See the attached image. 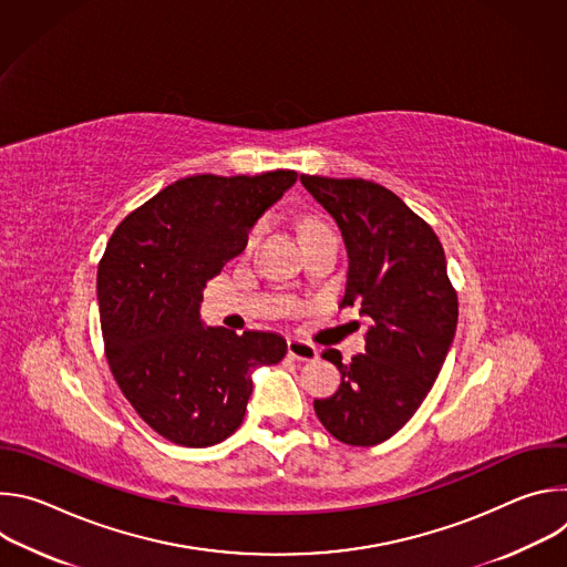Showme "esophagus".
<instances>
[{
  "instance_id": "1",
  "label": "esophagus",
  "mask_w": 567,
  "mask_h": 567,
  "mask_svg": "<svg viewBox=\"0 0 567 567\" xmlns=\"http://www.w3.org/2000/svg\"><path fill=\"white\" fill-rule=\"evenodd\" d=\"M287 352L296 361H313V359H318V348L307 343V341H300V339H289L287 341Z\"/></svg>"
}]
</instances>
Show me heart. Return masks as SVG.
Instances as JSON below:
<instances>
[{"mask_svg":"<svg viewBox=\"0 0 567 567\" xmlns=\"http://www.w3.org/2000/svg\"><path fill=\"white\" fill-rule=\"evenodd\" d=\"M316 226H322L320 221H313V219H309V221H305V226H302V230H309V228H316ZM258 233H260V228L256 226L251 233H249V239H247V245L251 247L254 241H256V237H258Z\"/></svg>","mask_w":567,"mask_h":567,"instance_id":"heart-1","label":"heart"}]
</instances>
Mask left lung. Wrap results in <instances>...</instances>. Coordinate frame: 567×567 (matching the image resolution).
<instances>
[{
  "label": "left lung",
  "mask_w": 567,
  "mask_h": 567,
  "mask_svg": "<svg viewBox=\"0 0 567 567\" xmlns=\"http://www.w3.org/2000/svg\"><path fill=\"white\" fill-rule=\"evenodd\" d=\"M302 186L339 224L350 267L341 300L368 318L365 354L343 363L339 390L313 411L339 442L374 446L417 413L457 328V293L435 230L392 190L365 179L300 175Z\"/></svg>",
  "instance_id": "8db88e82"
}]
</instances>
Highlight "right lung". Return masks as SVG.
<instances>
[{"mask_svg":"<svg viewBox=\"0 0 567 567\" xmlns=\"http://www.w3.org/2000/svg\"><path fill=\"white\" fill-rule=\"evenodd\" d=\"M296 177H186L112 233L96 278L105 357L132 409L161 437L219 444L245 420L251 372L285 359L280 334L204 328L199 302Z\"/></svg>","mask_w":567,"mask_h":567,"instance_id":"add662e5","label":"right lung"}]
</instances>
